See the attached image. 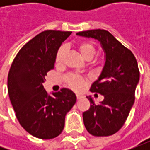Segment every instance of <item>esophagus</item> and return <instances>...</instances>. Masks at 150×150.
I'll list each match as a JSON object with an SVG mask.
<instances>
[{"label":"esophagus","instance_id":"1","mask_svg":"<svg viewBox=\"0 0 150 150\" xmlns=\"http://www.w3.org/2000/svg\"><path fill=\"white\" fill-rule=\"evenodd\" d=\"M76 97H77V98H78V99H81V98H83V96L80 95V94H76Z\"/></svg>","mask_w":150,"mask_h":150}]
</instances>
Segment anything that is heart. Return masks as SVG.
Here are the masks:
<instances>
[{
	"instance_id": "obj_1",
	"label": "heart",
	"mask_w": 150,
	"mask_h": 150,
	"mask_svg": "<svg viewBox=\"0 0 150 150\" xmlns=\"http://www.w3.org/2000/svg\"><path fill=\"white\" fill-rule=\"evenodd\" d=\"M77 48L80 52V53L82 56L85 57L86 59H90L93 57V55L95 54V47L90 42H81L77 44ZM65 54V47L64 46H61L58 48L57 54H56V63L60 64L63 61ZM84 79L81 78L80 76H78L76 74H70L67 77V83L72 88V89L78 90L80 89L83 86Z\"/></svg>"
}]
</instances>
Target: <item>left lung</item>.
I'll list each match as a JSON object with an SVG mask.
<instances>
[{
	"label": "left lung",
	"instance_id": "obj_1",
	"mask_svg": "<svg viewBox=\"0 0 150 150\" xmlns=\"http://www.w3.org/2000/svg\"><path fill=\"white\" fill-rule=\"evenodd\" d=\"M77 35L98 39L106 53L103 71L90 88L104 99L95 104L87 97L90 108L83 113L84 125L92 135H112L123 127L135 100L139 80L138 62L133 52L106 30L84 31Z\"/></svg>",
	"mask_w": 150,
	"mask_h": 150
}]
</instances>
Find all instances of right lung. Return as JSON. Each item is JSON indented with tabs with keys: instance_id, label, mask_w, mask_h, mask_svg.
<instances>
[{
	"instance_id": "right-lung-1",
	"label": "right lung",
	"mask_w": 150,
	"mask_h": 150,
	"mask_svg": "<svg viewBox=\"0 0 150 150\" xmlns=\"http://www.w3.org/2000/svg\"><path fill=\"white\" fill-rule=\"evenodd\" d=\"M72 32L48 30L39 33L18 52L8 73L11 103L21 127L32 136L50 139L62 133L65 116L75 104L67 88L47 94L42 83L54 68L56 54Z\"/></svg>"
}]
</instances>
